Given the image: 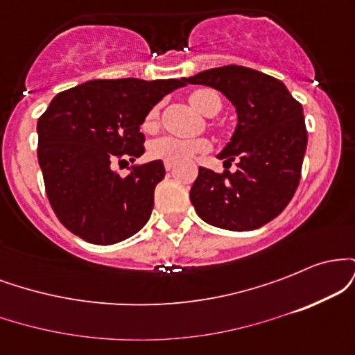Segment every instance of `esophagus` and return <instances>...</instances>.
<instances>
[{"instance_id":"esophagus-1","label":"esophagus","mask_w":355,"mask_h":355,"mask_svg":"<svg viewBox=\"0 0 355 355\" xmlns=\"http://www.w3.org/2000/svg\"><path fill=\"white\" fill-rule=\"evenodd\" d=\"M175 168V164H172V162H165V170L166 172H170V170Z\"/></svg>"}]
</instances>
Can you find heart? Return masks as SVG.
I'll return each instance as SVG.
<instances>
[{"label":"heart","mask_w":355,"mask_h":355,"mask_svg":"<svg viewBox=\"0 0 355 355\" xmlns=\"http://www.w3.org/2000/svg\"><path fill=\"white\" fill-rule=\"evenodd\" d=\"M190 103L197 112L205 115L209 112L211 105H220V98L215 92L211 89H197L190 95ZM158 121V108H152L146 115L144 121V128L152 132L157 126ZM210 148L209 140L205 138H182V137H172L165 135L155 140L148 146L150 157L155 160L162 162H172V164H180V162L190 160L197 153L207 152Z\"/></svg>","instance_id":"1"}]
</instances>
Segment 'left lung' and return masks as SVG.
Returning a JSON list of instances; mask_svg holds the SVG:
<instances>
[{
    "label": "left lung",
    "mask_w": 355,
    "mask_h": 355,
    "mask_svg": "<svg viewBox=\"0 0 355 355\" xmlns=\"http://www.w3.org/2000/svg\"><path fill=\"white\" fill-rule=\"evenodd\" d=\"M222 92L237 112V126L217 157L237 170L198 168L190 200L203 222L247 232L274 220L294 197L305 148L302 105L280 80L252 68L229 64L185 78Z\"/></svg>",
    "instance_id": "1"
}]
</instances>
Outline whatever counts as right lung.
<instances>
[{
	"label": "right lung",
	"mask_w": 355,
	"mask_h": 355,
	"mask_svg": "<svg viewBox=\"0 0 355 355\" xmlns=\"http://www.w3.org/2000/svg\"><path fill=\"white\" fill-rule=\"evenodd\" d=\"M185 85V78L92 80L51 100L36 125L38 162L51 209L71 234L112 245L144 229L164 162L132 165L126 177L113 165L144 155L146 115Z\"/></svg>",
	"instance_id": "1"
}]
</instances>
